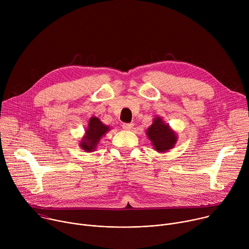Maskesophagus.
<instances>
[{"label":"esophagus","instance_id":"obj_1","mask_svg":"<svg viewBox=\"0 0 249 249\" xmlns=\"http://www.w3.org/2000/svg\"><path fill=\"white\" fill-rule=\"evenodd\" d=\"M122 127L124 130H131L134 127V124L133 123H124L122 125Z\"/></svg>","mask_w":249,"mask_h":249}]
</instances>
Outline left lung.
Returning <instances> with one entry per match:
<instances>
[{"label": "left lung", "mask_w": 249, "mask_h": 249, "mask_svg": "<svg viewBox=\"0 0 249 249\" xmlns=\"http://www.w3.org/2000/svg\"><path fill=\"white\" fill-rule=\"evenodd\" d=\"M147 136L159 153L172 149L177 142L176 133L160 117L154 118L153 124L147 129Z\"/></svg>", "instance_id": "obj_1"}]
</instances>
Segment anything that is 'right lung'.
Returning a JSON list of instances; mask_svg holds the SVG:
<instances>
[{
    "mask_svg": "<svg viewBox=\"0 0 249 249\" xmlns=\"http://www.w3.org/2000/svg\"><path fill=\"white\" fill-rule=\"evenodd\" d=\"M109 131V127L104 125L97 117H91L86 134L80 142V147L87 153H91L96 149L102 136Z\"/></svg>",
    "mask_w": 249,
    "mask_h": 249,
    "instance_id": "right-lung-1",
    "label": "right lung"
}]
</instances>
